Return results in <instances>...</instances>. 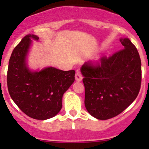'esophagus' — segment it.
<instances>
[{
    "instance_id": "1",
    "label": "esophagus",
    "mask_w": 149,
    "mask_h": 149,
    "mask_svg": "<svg viewBox=\"0 0 149 149\" xmlns=\"http://www.w3.org/2000/svg\"><path fill=\"white\" fill-rule=\"evenodd\" d=\"M75 78H76V81H81L82 79H83V76L81 73L80 71H77L76 73V76H75Z\"/></svg>"
}]
</instances>
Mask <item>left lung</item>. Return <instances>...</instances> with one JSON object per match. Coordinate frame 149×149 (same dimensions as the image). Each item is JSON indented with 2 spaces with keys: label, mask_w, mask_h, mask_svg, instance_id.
<instances>
[{
  "label": "left lung",
  "mask_w": 149,
  "mask_h": 149,
  "mask_svg": "<svg viewBox=\"0 0 149 149\" xmlns=\"http://www.w3.org/2000/svg\"><path fill=\"white\" fill-rule=\"evenodd\" d=\"M124 48L96 64L81 68L85 87L84 104L91 116L108 120L125 110L137 97L141 84V61L128 38H120Z\"/></svg>",
  "instance_id": "left-lung-1"
}]
</instances>
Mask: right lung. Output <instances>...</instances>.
Masks as SVG:
<instances>
[{"label": "right lung", "mask_w": 149, "mask_h": 149, "mask_svg": "<svg viewBox=\"0 0 149 149\" xmlns=\"http://www.w3.org/2000/svg\"><path fill=\"white\" fill-rule=\"evenodd\" d=\"M31 39L27 34L13 49L8 63L7 85L9 94L19 109L31 118L47 120L62 108L63 94L75 81V70L68 71L48 67L31 71L26 64Z\"/></svg>", "instance_id": "right-lung-1"}]
</instances>
